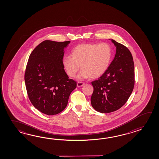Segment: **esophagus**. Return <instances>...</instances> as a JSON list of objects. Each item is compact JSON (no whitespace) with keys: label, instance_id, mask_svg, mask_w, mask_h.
<instances>
[{"label":"esophagus","instance_id":"1","mask_svg":"<svg viewBox=\"0 0 159 159\" xmlns=\"http://www.w3.org/2000/svg\"><path fill=\"white\" fill-rule=\"evenodd\" d=\"M84 84V82H77V86L78 87H81V86H82Z\"/></svg>","mask_w":159,"mask_h":159}]
</instances>
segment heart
<instances>
[{"instance_id":"heart-1","label":"heart","mask_w":159,"mask_h":159,"mask_svg":"<svg viewBox=\"0 0 159 159\" xmlns=\"http://www.w3.org/2000/svg\"><path fill=\"white\" fill-rule=\"evenodd\" d=\"M65 56L62 64L67 75L73 77L80 69V78L100 77L107 70L111 61L112 49L107 43L79 44Z\"/></svg>"}]
</instances>
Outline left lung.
Wrapping results in <instances>:
<instances>
[{"label": "left lung", "mask_w": 159, "mask_h": 159, "mask_svg": "<svg viewBox=\"0 0 159 159\" xmlns=\"http://www.w3.org/2000/svg\"><path fill=\"white\" fill-rule=\"evenodd\" d=\"M116 54L107 70L97 80L91 82L94 91L91 103L102 113L115 111L129 99L135 84V69L132 54L124 45L114 40Z\"/></svg>", "instance_id": "1"}]
</instances>
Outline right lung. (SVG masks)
I'll return each mask as SVG.
<instances>
[{"label":"right lung","mask_w":159,"mask_h":159,"mask_svg":"<svg viewBox=\"0 0 159 159\" xmlns=\"http://www.w3.org/2000/svg\"><path fill=\"white\" fill-rule=\"evenodd\" d=\"M69 43L44 41L29 57L24 75L28 96L34 107L47 115L62 111L77 87V82L69 78L62 64L64 49Z\"/></svg>","instance_id":"right-lung-1"}]
</instances>
